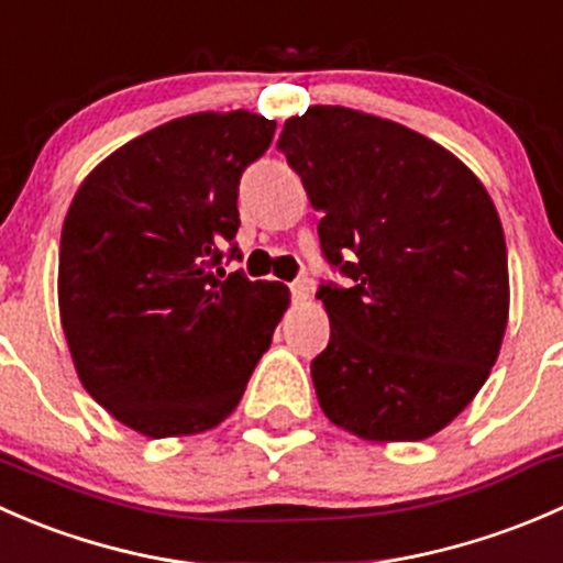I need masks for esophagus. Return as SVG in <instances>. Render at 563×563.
<instances>
[{"instance_id":"34e87169","label":"esophagus","mask_w":563,"mask_h":563,"mask_svg":"<svg viewBox=\"0 0 563 563\" xmlns=\"http://www.w3.org/2000/svg\"><path fill=\"white\" fill-rule=\"evenodd\" d=\"M291 299H294V302H308V299H310V283L308 280H294L291 283Z\"/></svg>"}]
</instances>
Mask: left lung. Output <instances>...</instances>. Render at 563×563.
<instances>
[{"label":"left lung","instance_id":"8db88e82","mask_svg":"<svg viewBox=\"0 0 563 563\" xmlns=\"http://www.w3.org/2000/svg\"><path fill=\"white\" fill-rule=\"evenodd\" d=\"M277 150L323 212V255L351 277L316 294L323 413L365 441L430 439L487 382L507 329V242L485 185L417 130L343 106L291 117Z\"/></svg>","mask_w":563,"mask_h":563}]
</instances>
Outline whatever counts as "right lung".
Here are the masks:
<instances>
[{
  "label": "right lung",
  "instance_id": "1",
  "mask_svg": "<svg viewBox=\"0 0 563 563\" xmlns=\"http://www.w3.org/2000/svg\"><path fill=\"white\" fill-rule=\"evenodd\" d=\"M250 111L172 119L81 181L59 242V316L84 389L150 439L212 430L240 406L288 308L283 283L225 275L240 176L272 144Z\"/></svg>",
  "mask_w": 563,
  "mask_h": 563
}]
</instances>
